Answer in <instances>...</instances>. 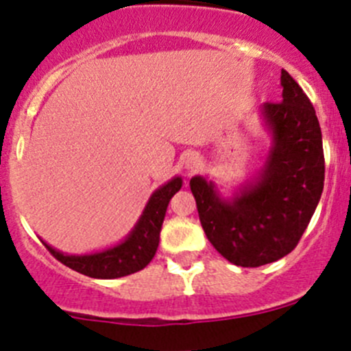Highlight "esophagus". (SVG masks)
<instances>
[{
  "label": "esophagus",
  "mask_w": 351,
  "mask_h": 351,
  "mask_svg": "<svg viewBox=\"0 0 351 351\" xmlns=\"http://www.w3.org/2000/svg\"><path fill=\"white\" fill-rule=\"evenodd\" d=\"M197 165H198V158H197V156L192 154L189 159H186V168H189V169H193Z\"/></svg>",
  "instance_id": "1"
}]
</instances>
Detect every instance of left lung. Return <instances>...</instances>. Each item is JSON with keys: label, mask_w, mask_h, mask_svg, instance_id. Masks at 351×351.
I'll return each mask as SVG.
<instances>
[{"label": "left lung", "mask_w": 351, "mask_h": 351, "mask_svg": "<svg viewBox=\"0 0 351 351\" xmlns=\"http://www.w3.org/2000/svg\"><path fill=\"white\" fill-rule=\"evenodd\" d=\"M280 84L282 100L261 107L271 146L260 176L229 200L204 176L190 180L207 239L238 267H261L289 254L323 193L324 153L316 110L287 71Z\"/></svg>", "instance_id": "obj_1"}]
</instances>
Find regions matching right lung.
<instances>
[{"instance_id": "1", "label": "right lung", "mask_w": 351, "mask_h": 351, "mask_svg": "<svg viewBox=\"0 0 351 351\" xmlns=\"http://www.w3.org/2000/svg\"><path fill=\"white\" fill-rule=\"evenodd\" d=\"M182 178L175 176L166 185L159 186L151 195L143 215L134 226L130 234L117 246L91 254H64L49 246L47 243H44L45 247L51 251L56 260L86 277L119 278L136 274L147 267V263L154 258L166 208L171 197L182 189Z\"/></svg>"}]
</instances>
